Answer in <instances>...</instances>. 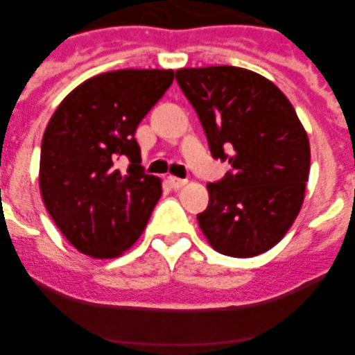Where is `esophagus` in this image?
<instances>
[{
	"label": "esophagus",
	"instance_id": "esophagus-1",
	"mask_svg": "<svg viewBox=\"0 0 355 355\" xmlns=\"http://www.w3.org/2000/svg\"><path fill=\"white\" fill-rule=\"evenodd\" d=\"M168 182H170V185L173 189H180L187 184V180H184V178H178V177H168Z\"/></svg>",
	"mask_w": 355,
	"mask_h": 355
}]
</instances>
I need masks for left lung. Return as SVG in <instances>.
<instances>
[{"label":"left lung","mask_w":355,"mask_h":355,"mask_svg":"<svg viewBox=\"0 0 355 355\" xmlns=\"http://www.w3.org/2000/svg\"><path fill=\"white\" fill-rule=\"evenodd\" d=\"M175 77L211 155L232 166L223 180L207 184L200 230L220 254L259 256L285 237L302 207L311 166L306 130L287 96L256 71L180 68Z\"/></svg>","instance_id":"8db88e82"}]
</instances>
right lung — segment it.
Returning <instances> with one entry per match:
<instances>
[{
  "mask_svg": "<svg viewBox=\"0 0 355 355\" xmlns=\"http://www.w3.org/2000/svg\"><path fill=\"white\" fill-rule=\"evenodd\" d=\"M173 70H114L87 78L60 103L41 146L39 187L67 241L96 259L118 257L137 242L161 198L144 173L137 125L163 98ZM131 159L123 175L114 163Z\"/></svg>",
  "mask_w": 355,
  "mask_h": 355,
  "instance_id": "right-lung-1",
  "label": "right lung"
}]
</instances>
